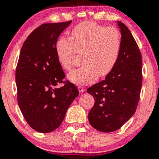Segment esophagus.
Here are the masks:
<instances>
[{
  "label": "esophagus",
  "instance_id": "obj_1",
  "mask_svg": "<svg viewBox=\"0 0 159 159\" xmlns=\"http://www.w3.org/2000/svg\"><path fill=\"white\" fill-rule=\"evenodd\" d=\"M78 91H79L80 93H84V90H85V89L84 88V87H81V86H79V87H78Z\"/></svg>",
  "mask_w": 159,
  "mask_h": 159
}]
</instances>
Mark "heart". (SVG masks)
I'll return each instance as SVG.
<instances>
[{"mask_svg":"<svg viewBox=\"0 0 159 159\" xmlns=\"http://www.w3.org/2000/svg\"><path fill=\"white\" fill-rule=\"evenodd\" d=\"M122 35L115 27H106L93 21H84L72 28L70 38L61 36L55 43L59 63L71 70L78 52L82 53L83 66L68 74L76 84H87L105 77L113 71L119 60Z\"/></svg>","mask_w":159,"mask_h":159,"instance_id":"obj_1","label":"heart"}]
</instances>
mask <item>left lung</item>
Returning <instances> with one entry per match:
<instances>
[{
    "mask_svg": "<svg viewBox=\"0 0 159 159\" xmlns=\"http://www.w3.org/2000/svg\"><path fill=\"white\" fill-rule=\"evenodd\" d=\"M122 48L117 63L105 79L87 89L95 99L88 114L90 125L99 132L117 130L134 115L142 86V57L130 30L117 21Z\"/></svg>",
    "mask_w": 159,
    "mask_h": 159,
    "instance_id": "obj_1",
    "label": "left lung"
}]
</instances>
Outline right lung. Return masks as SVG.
I'll return each instance as SVG.
<instances>
[{
  "instance_id": "add662e5",
  "label": "right lung",
  "mask_w": 159,
  "mask_h": 159,
  "mask_svg": "<svg viewBox=\"0 0 159 159\" xmlns=\"http://www.w3.org/2000/svg\"><path fill=\"white\" fill-rule=\"evenodd\" d=\"M72 21L41 25L27 36L16 70L18 104L28 125L38 132L61 125L69 105L79 94L57 58L55 43ZM65 85L58 88L59 83Z\"/></svg>"
}]
</instances>
